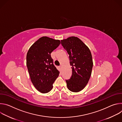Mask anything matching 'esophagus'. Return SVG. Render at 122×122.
<instances>
[{"instance_id": "34e87169", "label": "esophagus", "mask_w": 122, "mask_h": 122, "mask_svg": "<svg viewBox=\"0 0 122 122\" xmlns=\"http://www.w3.org/2000/svg\"><path fill=\"white\" fill-rule=\"evenodd\" d=\"M59 67L60 69H61V68H62V66H59Z\"/></svg>"}]
</instances>
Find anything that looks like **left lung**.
Segmentation results:
<instances>
[{"mask_svg":"<svg viewBox=\"0 0 122 122\" xmlns=\"http://www.w3.org/2000/svg\"><path fill=\"white\" fill-rule=\"evenodd\" d=\"M61 42L69 55L72 66V75L66 80L67 88L73 92H78L85 87L91 75L93 66L91 53L77 37H69Z\"/></svg>","mask_w":122,"mask_h":122,"instance_id":"left-lung-1","label":"left lung"}]
</instances>
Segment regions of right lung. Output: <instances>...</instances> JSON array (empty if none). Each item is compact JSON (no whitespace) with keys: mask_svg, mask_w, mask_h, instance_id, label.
<instances>
[{"mask_svg":"<svg viewBox=\"0 0 122 122\" xmlns=\"http://www.w3.org/2000/svg\"><path fill=\"white\" fill-rule=\"evenodd\" d=\"M60 44L59 40L42 37L29 48L26 66L34 86L42 93L50 92L59 71L53 64L51 54Z\"/></svg>","mask_w":122,"mask_h":122,"instance_id":"1","label":"right lung"}]
</instances>
